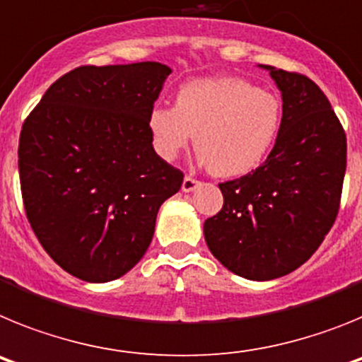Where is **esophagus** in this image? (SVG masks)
I'll list each match as a JSON object with an SVG mask.
<instances>
[{
    "label": "esophagus",
    "instance_id": "1",
    "mask_svg": "<svg viewBox=\"0 0 362 362\" xmlns=\"http://www.w3.org/2000/svg\"><path fill=\"white\" fill-rule=\"evenodd\" d=\"M199 181H197L196 177H192V175H185L183 179V185H181V188H183V192H194L197 187H199Z\"/></svg>",
    "mask_w": 362,
    "mask_h": 362
}]
</instances>
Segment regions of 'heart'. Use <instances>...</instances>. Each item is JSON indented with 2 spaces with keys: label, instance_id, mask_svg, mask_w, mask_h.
Segmentation results:
<instances>
[{
  "label": "heart",
  "instance_id": "heart-1",
  "mask_svg": "<svg viewBox=\"0 0 362 362\" xmlns=\"http://www.w3.org/2000/svg\"><path fill=\"white\" fill-rule=\"evenodd\" d=\"M283 107L276 94L239 78L196 79L179 88L174 107L156 105L148 130L156 152L172 161L196 134L201 161L223 177L263 163L277 139Z\"/></svg>",
  "mask_w": 362,
  "mask_h": 362
}]
</instances>
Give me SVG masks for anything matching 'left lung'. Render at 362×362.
<instances>
[{"label":"left lung","mask_w":362,"mask_h":362,"mask_svg":"<svg viewBox=\"0 0 362 362\" xmlns=\"http://www.w3.org/2000/svg\"><path fill=\"white\" fill-rule=\"evenodd\" d=\"M283 119L267 161L219 183L225 203L204 221V241L235 276L283 277L306 263L339 214L346 134L325 92L310 78L274 69Z\"/></svg>","instance_id":"left-lung-1"}]
</instances>
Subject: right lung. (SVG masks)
<instances>
[{
    "label": "right lung",
    "mask_w": 362,
    "mask_h": 362,
    "mask_svg": "<svg viewBox=\"0 0 362 362\" xmlns=\"http://www.w3.org/2000/svg\"><path fill=\"white\" fill-rule=\"evenodd\" d=\"M170 72L156 62L78 66L25 119L18 148L25 212L70 276L107 283L132 270L152 241L159 206L183 185L148 130Z\"/></svg>",
    "instance_id": "add662e5"
}]
</instances>
